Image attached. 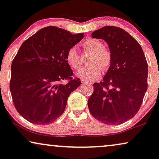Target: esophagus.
Here are the masks:
<instances>
[{
	"label": "esophagus",
	"mask_w": 159,
	"mask_h": 159,
	"mask_svg": "<svg viewBox=\"0 0 159 159\" xmlns=\"http://www.w3.org/2000/svg\"><path fill=\"white\" fill-rule=\"evenodd\" d=\"M81 82L83 84H89V81H85V80H81Z\"/></svg>",
	"instance_id": "obj_1"
}]
</instances>
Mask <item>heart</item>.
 Wrapping results in <instances>:
<instances>
[{
	"instance_id": "1",
	"label": "heart",
	"mask_w": 159,
	"mask_h": 159,
	"mask_svg": "<svg viewBox=\"0 0 159 159\" xmlns=\"http://www.w3.org/2000/svg\"><path fill=\"white\" fill-rule=\"evenodd\" d=\"M84 52L90 54L87 63L89 65L84 67L78 73V75L85 81H95L101 75L102 69L104 71L111 67L113 57L111 51L104 47V44L100 39L88 38L83 43ZM66 61L73 70H78L82 65L81 57L75 47H71L66 54Z\"/></svg>"
}]
</instances>
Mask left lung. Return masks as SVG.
<instances>
[{
  "mask_svg": "<svg viewBox=\"0 0 159 159\" xmlns=\"http://www.w3.org/2000/svg\"><path fill=\"white\" fill-rule=\"evenodd\" d=\"M104 39L112 53L103 81L93 84L88 100L90 113L106 125H120L139 110L148 89V66L141 45L121 28L104 26L92 34Z\"/></svg>",
  "mask_w": 159,
  "mask_h": 159,
  "instance_id": "1",
  "label": "left lung"
}]
</instances>
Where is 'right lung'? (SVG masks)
I'll return each mask as SVG.
<instances>
[{
    "mask_svg": "<svg viewBox=\"0 0 159 159\" xmlns=\"http://www.w3.org/2000/svg\"><path fill=\"white\" fill-rule=\"evenodd\" d=\"M83 37L48 26L22 44L11 63L9 88L16 110L26 120L47 125L65 111L70 93L81 83L73 78L66 54Z\"/></svg>",
    "mask_w": 159,
    "mask_h": 159,
    "instance_id": "obj_1",
    "label": "right lung"
}]
</instances>
